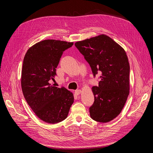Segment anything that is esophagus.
Segmentation results:
<instances>
[{
  "mask_svg": "<svg viewBox=\"0 0 153 153\" xmlns=\"http://www.w3.org/2000/svg\"><path fill=\"white\" fill-rule=\"evenodd\" d=\"M75 93H76V94L79 95V94H80L81 93V90H76L75 91Z\"/></svg>",
  "mask_w": 153,
  "mask_h": 153,
  "instance_id": "obj_1",
  "label": "esophagus"
}]
</instances>
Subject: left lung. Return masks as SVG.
<instances>
[{
  "instance_id": "obj_1",
  "label": "left lung",
  "mask_w": 153,
  "mask_h": 153,
  "mask_svg": "<svg viewBox=\"0 0 153 153\" xmlns=\"http://www.w3.org/2000/svg\"><path fill=\"white\" fill-rule=\"evenodd\" d=\"M75 46L91 67L94 77L99 73L98 86L90 107L91 117L105 123L121 112L129 90V64L125 50L111 38L102 34L77 42Z\"/></svg>"
}]
</instances>
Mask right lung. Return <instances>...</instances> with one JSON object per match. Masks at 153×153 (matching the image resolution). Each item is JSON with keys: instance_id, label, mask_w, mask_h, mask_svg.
Masks as SVG:
<instances>
[{"instance_id": "add662e5", "label": "right lung", "mask_w": 153, "mask_h": 153, "mask_svg": "<svg viewBox=\"0 0 153 153\" xmlns=\"http://www.w3.org/2000/svg\"><path fill=\"white\" fill-rule=\"evenodd\" d=\"M73 42L48 39L28 49L24 59L21 85L24 97L36 115L49 123L63 121L74 102L72 93L52 83L63 51Z\"/></svg>"}]
</instances>
